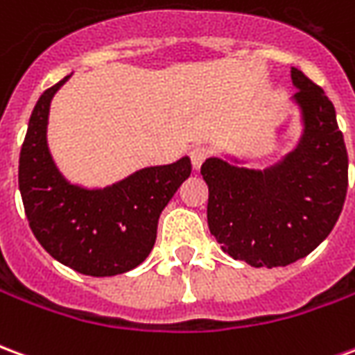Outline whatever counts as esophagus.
Here are the masks:
<instances>
[{
	"label": "esophagus",
	"mask_w": 355,
	"mask_h": 355,
	"mask_svg": "<svg viewBox=\"0 0 355 355\" xmlns=\"http://www.w3.org/2000/svg\"><path fill=\"white\" fill-rule=\"evenodd\" d=\"M209 154H211V152H209L207 148H203V146L193 148L192 152H190V159H192L193 169L196 171L200 169L201 165H203V162H205V159L209 157Z\"/></svg>",
	"instance_id": "34e87169"
}]
</instances>
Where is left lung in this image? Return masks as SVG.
<instances>
[{
    "instance_id": "obj_1",
    "label": "left lung",
    "mask_w": 355,
    "mask_h": 355,
    "mask_svg": "<svg viewBox=\"0 0 355 355\" xmlns=\"http://www.w3.org/2000/svg\"><path fill=\"white\" fill-rule=\"evenodd\" d=\"M291 80L304 127L293 152L264 171L223 157L201 165L209 230L224 253L254 268L287 266L312 253L346 200L348 154L335 106L298 68H291Z\"/></svg>"
}]
</instances>
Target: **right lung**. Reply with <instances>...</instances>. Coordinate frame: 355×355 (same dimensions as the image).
<instances>
[{"label": "right lung", "instance_id": "obj_1", "mask_svg": "<svg viewBox=\"0 0 355 355\" xmlns=\"http://www.w3.org/2000/svg\"><path fill=\"white\" fill-rule=\"evenodd\" d=\"M70 76L40 96L19 162V188L28 223L47 253L93 277L125 274L155 243L159 215L192 173L190 157L146 167L106 188L68 182L47 146L51 101Z\"/></svg>", "mask_w": 355, "mask_h": 355}]
</instances>
